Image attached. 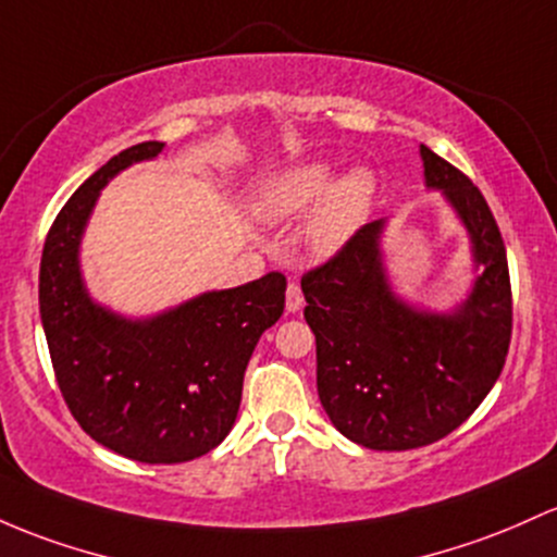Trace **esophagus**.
Wrapping results in <instances>:
<instances>
[{
    "instance_id": "1",
    "label": "esophagus",
    "mask_w": 557,
    "mask_h": 557,
    "mask_svg": "<svg viewBox=\"0 0 557 557\" xmlns=\"http://www.w3.org/2000/svg\"><path fill=\"white\" fill-rule=\"evenodd\" d=\"M301 307H304V293L296 283H290L288 290H285V311H288V314H296V311H301Z\"/></svg>"
}]
</instances>
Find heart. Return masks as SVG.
<instances>
[{"mask_svg": "<svg viewBox=\"0 0 557 557\" xmlns=\"http://www.w3.org/2000/svg\"><path fill=\"white\" fill-rule=\"evenodd\" d=\"M377 189L381 182L364 163L338 174L333 161L314 158L267 180L253 200V213L267 224L296 222L309 213L301 230L304 248L314 259H330L368 224Z\"/></svg>", "mask_w": 557, "mask_h": 557, "instance_id": "1", "label": "heart"}]
</instances>
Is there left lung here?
<instances>
[{
    "instance_id": "left-lung-1",
    "label": "left lung",
    "mask_w": 557,
    "mask_h": 557,
    "mask_svg": "<svg viewBox=\"0 0 557 557\" xmlns=\"http://www.w3.org/2000/svg\"><path fill=\"white\" fill-rule=\"evenodd\" d=\"M420 158L425 189L442 195L468 235L466 296L449 309L401 296L383 250L388 219L364 224L301 280L322 407L346 438L377 451L425 447L466 423L497 383L510 346V277L497 222L466 174L425 145Z\"/></svg>"
}]
</instances>
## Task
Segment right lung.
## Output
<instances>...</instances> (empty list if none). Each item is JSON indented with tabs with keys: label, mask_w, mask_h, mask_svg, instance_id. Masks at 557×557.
I'll list each match as a JSON object with an SVG mask.
<instances>
[{
	"label": "right lung",
	"mask_w": 557,
	"mask_h": 557,
	"mask_svg": "<svg viewBox=\"0 0 557 557\" xmlns=\"http://www.w3.org/2000/svg\"><path fill=\"white\" fill-rule=\"evenodd\" d=\"M166 143L113 156L54 219L39 269V311L65 405L102 447L148 466L206 455L237 418L243 375L261 333L285 309V277L203 290L148 317L97 301L82 272V240L100 193Z\"/></svg>",
	"instance_id": "right-lung-1"
}]
</instances>
